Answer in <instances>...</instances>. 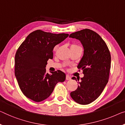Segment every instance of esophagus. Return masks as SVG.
<instances>
[{
  "mask_svg": "<svg viewBox=\"0 0 125 125\" xmlns=\"http://www.w3.org/2000/svg\"><path fill=\"white\" fill-rule=\"evenodd\" d=\"M66 79L67 80H70L71 79V77L70 76L68 75V74H67V75H66Z\"/></svg>",
  "mask_w": 125,
  "mask_h": 125,
  "instance_id": "esophagus-1",
  "label": "esophagus"
}]
</instances>
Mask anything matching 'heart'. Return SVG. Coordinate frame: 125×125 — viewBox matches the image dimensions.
Instances as JSON below:
<instances>
[{
    "mask_svg": "<svg viewBox=\"0 0 125 125\" xmlns=\"http://www.w3.org/2000/svg\"><path fill=\"white\" fill-rule=\"evenodd\" d=\"M72 46H76V45H72Z\"/></svg>",
    "mask_w": 125,
    "mask_h": 125,
    "instance_id": "b5f03b06",
    "label": "heart"
}]
</instances>
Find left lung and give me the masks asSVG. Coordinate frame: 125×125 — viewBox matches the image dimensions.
<instances>
[{"instance_id": "8db88e82", "label": "left lung", "mask_w": 125, "mask_h": 125, "mask_svg": "<svg viewBox=\"0 0 125 125\" xmlns=\"http://www.w3.org/2000/svg\"><path fill=\"white\" fill-rule=\"evenodd\" d=\"M70 38L79 40L83 45V54L77 67L83 70V77L77 89L70 93L74 101L83 105L96 99L108 81L111 57L107 45L100 35L90 29L73 32ZM72 79L76 80L73 77Z\"/></svg>"}]
</instances>
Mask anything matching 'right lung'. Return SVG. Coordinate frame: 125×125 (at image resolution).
Instances as JSON below:
<instances>
[{"mask_svg": "<svg viewBox=\"0 0 125 125\" xmlns=\"http://www.w3.org/2000/svg\"><path fill=\"white\" fill-rule=\"evenodd\" d=\"M68 33H52L36 30L28 35L20 46L14 59V73L20 88L27 98L36 102L51 95L57 83L66 80L61 71L46 73V65L53 58L54 46L64 40Z\"/></svg>", "mask_w": 125, "mask_h": 125, "instance_id": "add662e5", "label": "right lung"}]
</instances>
